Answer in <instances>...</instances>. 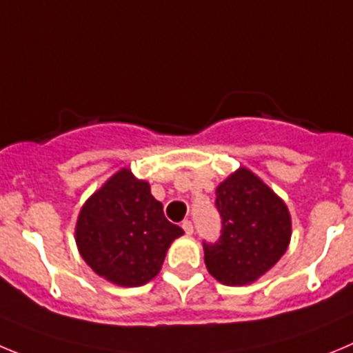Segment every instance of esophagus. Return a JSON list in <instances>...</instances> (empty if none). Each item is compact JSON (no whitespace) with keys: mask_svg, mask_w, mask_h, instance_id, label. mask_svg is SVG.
Returning <instances> with one entry per match:
<instances>
[{"mask_svg":"<svg viewBox=\"0 0 353 353\" xmlns=\"http://www.w3.org/2000/svg\"><path fill=\"white\" fill-rule=\"evenodd\" d=\"M183 230H184V233H186V235H193V225H192V221H183Z\"/></svg>","mask_w":353,"mask_h":353,"instance_id":"obj_1","label":"esophagus"}]
</instances>
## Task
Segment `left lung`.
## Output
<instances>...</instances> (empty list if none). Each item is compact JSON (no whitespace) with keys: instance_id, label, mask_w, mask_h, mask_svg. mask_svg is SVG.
Masks as SVG:
<instances>
[{"instance_id":"left-lung-1","label":"left lung","mask_w":353,"mask_h":353,"mask_svg":"<svg viewBox=\"0 0 353 353\" xmlns=\"http://www.w3.org/2000/svg\"><path fill=\"white\" fill-rule=\"evenodd\" d=\"M216 207L223 233L216 243H203L207 270L223 285L252 284L288 251V205L261 177L239 167L216 188Z\"/></svg>"}]
</instances>
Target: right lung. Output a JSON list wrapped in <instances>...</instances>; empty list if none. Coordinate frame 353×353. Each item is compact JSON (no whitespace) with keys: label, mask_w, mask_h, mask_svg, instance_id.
Returning <instances> with one entry per match:
<instances>
[{"label":"right lung","mask_w":353,"mask_h":353,"mask_svg":"<svg viewBox=\"0 0 353 353\" xmlns=\"http://www.w3.org/2000/svg\"><path fill=\"white\" fill-rule=\"evenodd\" d=\"M183 233L165 219L150 183L127 167L88 196L74 226L83 261L120 288H139L154 279L170 243Z\"/></svg>","instance_id":"1"}]
</instances>
